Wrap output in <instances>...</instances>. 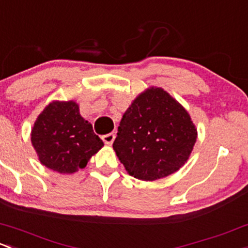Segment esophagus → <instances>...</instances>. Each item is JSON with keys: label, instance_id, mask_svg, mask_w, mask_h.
<instances>
[{"label": "esophagus", "instance_id": "1", "mask_svg": "<svg viewBox=\"0 0 248 248\" xmlns=\"http://www.w3.org/2000/svg\"><path fill=\"white\" fill-rule=\"evenodd\" d=\"M114 139H115V134H114V133H109V134H106L102 137V140L104 141V144H107V145L113 144Z\"/></svg>", "mask_w": 248, "mask_h": 248}]
</instances>
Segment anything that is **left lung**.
<instances>
[{
    "mask_svg": "<svg viewBox=\"0 0 248 248\" xmlns=\"http://www.w3.org/2000/svg\"><path fill=\"white\" fill-rule=\"evenodd\" d=\"M197 129L181 103L161 88H150L122 116L114 151L133 177L155 181L186 163Z\"/></svg>",
    "mask_w": 248,
    "mask_h": 248,
    "instance_id": "8db88e82",
    "label": "left lung"
}]
</instances>
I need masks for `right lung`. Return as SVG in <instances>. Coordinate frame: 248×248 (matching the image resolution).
Wrapping results in <instances>:
<instances>
[{"label":"right lung","instance_id":"1","mask_svg":"<svg viewBox=\"0 0 248 248\" xmlns=\"http://www.w3.org/2000/svg\"><path fill=\"white\" fill-rule=\"evenodd\" d=\"M31 140L40 163L59 173L85 168L103 146L74 101L49 103L34 122Z\"/></svg>","mask_w":248,"mask_h":248}]
</instances>
